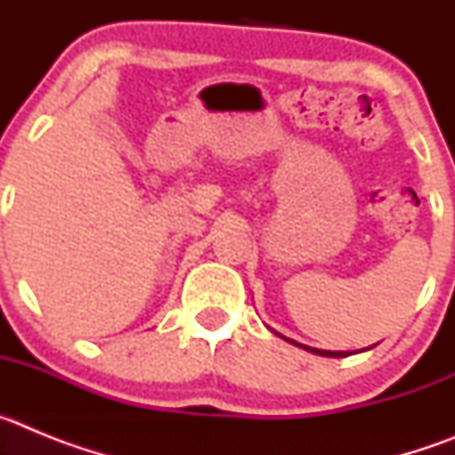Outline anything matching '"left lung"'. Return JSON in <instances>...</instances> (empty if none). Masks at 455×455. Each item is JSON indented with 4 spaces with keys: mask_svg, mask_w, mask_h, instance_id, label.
<instances>
[{
    "mask_svg": "<svg viewBox=\"0 0 455 455\" xmlns=\"http://www.w3.org/2000/svg\"><path fill=\"white\" fill-rule=\"evenodd\" d=\"M271 332H275V331H271ZM277 337H283L280 335V332H275ZM283 339H287V337H283ZM289 344H293V347H299V348H305V351H309V353H315V355H323V357H348L351 355V353H347V351H323V348H312V347H305V344H299V341H293V339H287ZM371 348V347H369Z\"/></svg>",
    "mask_w": 455,
    "mask_h": 455,
    "instance_id": "left-lung-1",
    "label": "left lung"
}]
</instances>
